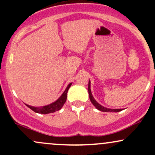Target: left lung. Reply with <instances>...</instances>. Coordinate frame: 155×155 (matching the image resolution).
I'll return each mask as SVG.
<instances>
[{"instance_id":"1","label":"left lung","mask_w":155,"mask_h":155,"mask_svg":"<svg viewBox=\"0 0 155 155\" xmlns=\"http://www.w3.org/2000/svg\"><path fill=\"white\" fill-rule=\"evenodd\" d=\"M88 92H89V96H90V100L91 101V103L93 104V106L98 109L99 111H104V112H119L122 111V108H118V109H111V108H107L106 107H104L103 106H101V104H99L95 100V98L93 97V96L92 95L91 92V89H90V81H89V84H88Z\"/></svg>"}]
</instances>
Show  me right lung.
<instances>
[{
    "mask_svg": "<svg viewBox=\"0 0 155 155\" xmlns=\"http://www.w3.org/2000/svg\"><path fill=\"white\" fill-rule=\"evenodd\" d=\"M72 83H70L68 87L65 89V90L64 92L62 94V95L60 96L59 98L56 101H54L52 104L47 105V106H41V107H34V106H29V105L25 104L28 108H31V110H33V111H35V113L38 114H47L49 113H54V112L59 111L61 109V108L63 107L64 104L65 103L67 99V92L68 91V89L70 88V87L71 86Z\"/></svg>",
    "mask_w": 155,
    "mask_h": 155,
    "instance_id": "add662e5",
    "label": "right lung"
}]
</instances>
